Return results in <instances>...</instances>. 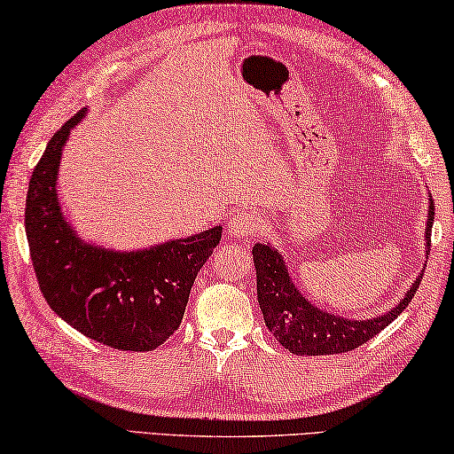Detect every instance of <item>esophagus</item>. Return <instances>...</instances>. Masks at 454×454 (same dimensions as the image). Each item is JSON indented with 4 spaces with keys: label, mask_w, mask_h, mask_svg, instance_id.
Listing matches in <instances>:
<instances>
[{
    "label": "esophagus",
    "mask_w": 454,
    "mask_h": 454,
    "mask_svg": "<svg viewBox=\"0 0 454 454\" xmlns=\"http://www.w3.org/2000/svg\"><path fill=\"white\" fill-rule=\"evenodd\" d=\"M261 228V218L253 212H234L226 222V232L232 239H242V236L253 234L254 230Z\"/></svg>",
    "instance_id": "34e87169"
}]
</instances>
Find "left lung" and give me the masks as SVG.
<instances>
[{
    "label": "left lung",
    "mask_w": 454,
    "mask_h": 454,
    "mask_svg": "<svg viewBox=\"0 0 454 454\" xmlns=\"http://www.w3.org/2000/svg\"><path fill=\"white\" fill-rule=\"evenodd\" d=\"M434 222V200L428 196V222H427V254L430 253V230ZM256 269V294L266 327L275 333L277 341L297 356H331L345 354L370 341L373 335L386 329L404 311L419 291V275L404 299L390 311L372 319L340 317L313 305L294 286L286 270L283 254L269 244H254L253 248Z\"/></svg>",
    "instance_id": "left-lung-1"
}]
</instances>
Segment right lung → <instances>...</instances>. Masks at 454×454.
Listing matches in <instances>:
<instances>
[{"mask_svg":"<svg viewBox=\"0 0 454 454\" xmlns=\"http://www.w3.org/2000/svg\"><path fill=\"white\" fill-rule=\"evenodd\" d=\"M84 113L48 141L27 188L26 236L35 278L52 311L89 340L151 351L182 323L193 280L220 242L222 226L135 253L78 239L60 210L56 185L64 143Z\"/></svg>","mask_w":454,"mask_h":454,"instance_id":"right-lung-1","label":"right lung"}]
</instances>
